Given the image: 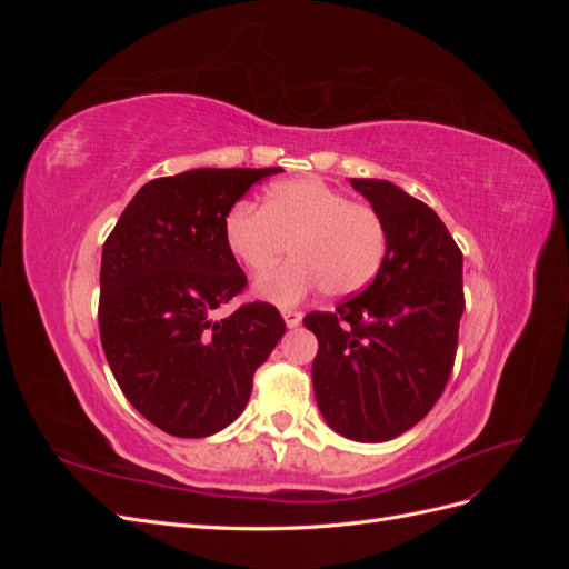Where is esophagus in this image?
Listing matches in <instances>:
<instances>
[{
    "label": "esophagus",
    "instance_id": "34e87169",
    "mask_svg": "<svg viewBox=\"0 0 569 569\" xmlns=\"http://www.w3.org/2000/svg\"><path fill=\"white\" fill-rule=\"evenodd\" d=\"M282 318L287 322V327H299L301 320H303V313L301 311H284Z\"/></svg>",
    "mask_w": 569,
    "mask_h": 569
}]
</instances>
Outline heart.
Here are the masks:
<instances>
[{"mask_svg":"<svg viewBox=\"0 0 569 569\" xmlns=\"http://www.w3.org/2000/svg\"><path fill=\"white\" fill-rule=\"evenodd\" d=\"M226 244L253 274L271 269L291 246L298 261L253 287L258 299L289 308L318 289L330 297L363 291L385 263L387 228L370 203L349 201L318 178H295L274 182L261 209L230 211Z\"/></svg>","mask_w":569,"mask_h":569,"instance_id":"obj_1","label":"heart"}]
</instances>
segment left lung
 Returning <instances> with one entry per match:
<instances>
[{
    "instance_id": "left-lung-1",
    "label": "left lung",
    "mask_w": 569,
    "mask_h": 569,
    "mask_svg": "<svg viewBox=\"0 0 569 569\" xmlns=\"http://www.w3.org/2000/svg\"><path fill=\"white\" fill-rule=\"evenodd\" d=\"M349 182L385 220V263L366 291L303 325L318 337L313 391L325 422L351 441L380 443L418 425L449 382L462 253L441 218L401 187Z\"/></svg>"
}]
</instances>
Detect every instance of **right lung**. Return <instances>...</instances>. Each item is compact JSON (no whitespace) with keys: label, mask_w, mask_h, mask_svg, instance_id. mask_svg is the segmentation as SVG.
Wrapping results in <instances>:
<instances>
[{"label":"right lung","mask_w":569,"mask_h":569,"mask_svg":"<svg viewBox=\"0 0 569 569\" xmlns=\"http://www.w3.org/2000/svg\"><path fill=\"white\" fill-rule=\"evenodd\" d=\"M280 168H194L147 182L101 251L99 335L120 391L163 432L211 437L247 408L256 368L284 335L270 303L213 320L247 284L226 218Z\"/></svg>","instance_id":"add662e5"}]
</instances>
